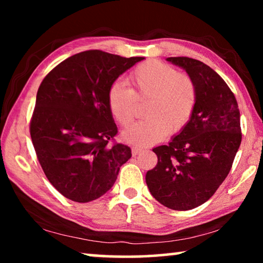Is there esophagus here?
I'll return each mask as SVG.
<instances>
[{"instance_id":"esophagus-1","label":"esophagus","mask_w":263,"mask_h":263,"mask_svg":"<svg viewBox=\"0 0 263 263\" xmlns=\"http://www.w3.org/2000/svg\"><path fill=\"white\" fill-rule=\"evenodd\" d=\"M142 152V148L141 147H137V146H135V147H132V154L133 155H138L140 154Z\"/></svg>"}]
</instances>
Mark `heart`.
Masks as SVG:
<instances>
[{
  "instance_id": "heart-1",
  "label": "heart",
  "mask_w": 263,
  "mask_h": 263,
  "mask_svg": "<svg viewBox=\"0 0 263 263\" xmlns=\"http://www.w3.org/2000/svg\"><path fill=\"white\" fill-rule=\"evenodd\" d=\"M128 89L123 82L111 84L106 102L116 122L127 125L135 117V97L149 96L145 108L147 118L122 132L128 144L147 146L184 127L194 112L197 91L193 80L159 60H147L132 70Z\"/></svg>"
}]
</instances>
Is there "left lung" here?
I'll list each match as a JSON object with an SVG mask.
<instances>
[{
	"mask_svg": "<svg viewBox=\"0 0 263 263\" xmlns=\"http://www.w3.org/2000/svg\"><path fill=\"white\" fill-rule=\"evenodd\" d=\"M193 80L197 100L189 122L168 145L153 152L158 163L146 173L149 193L173 210H191L205 203L231 171L241 144L237 100L226 82L199 60L167 58Z\"/></svg>",
	"mask_w": 263,
	"mask_h": 263,
	"instance_id": "1",
	"label": "left lung"
}]
</instances>
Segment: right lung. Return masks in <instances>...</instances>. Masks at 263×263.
Returning <instances> with one entry per match:
<instances>
[{"label": "right lung", "instance_id": "obj_1", "mask_svg": "<svg viewBox=\"0 0 263 263\" xmlns=\"http://www.w3.org/2000/svg\"><path fill=\"white\" fill-rule=\"evenodd\" d=\"M84 51L53 68L38 89L30 124L39 163L51 184L87 203L111 189L131 148L110 145L117 135L106 96L118 77L144 60Z\"/></svg>", "mask_w": 263, "mask_h": 263}]
</instances>
